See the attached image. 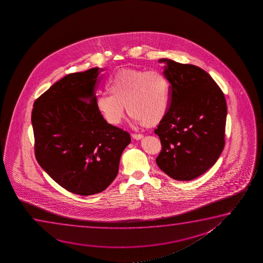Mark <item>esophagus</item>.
Instances as JSON below:
<instances>
[{"label": "esophagus", "mask_w": 263, "mask_h": 263, "mask_svg": "<svg viewBox=\"0 0 263 263\" xmlns=\"http://www.w3.org/2000/svg\"><path fill=\"white\" fill-rule=\"evenodd\" d=\"M132 137H133L134 139H136V140H141L144 137V136L141 135V134H133Z\"/></svg>", "instance_id": "esophagus-1"}]
</instances>
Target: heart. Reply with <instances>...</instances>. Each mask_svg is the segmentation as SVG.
I'll return each instance as SVG.
<instances>
[{
  "label": "heart",
  "mask_w": 263,
  "mask_h": 263,
  "mask_svg": "<svg viewBox=\"0 0 263 263\" xmlns=\"http://www.w3.org/2000/svg\"><path fill=\"white\" fill-rule=\"evenodd\" d=\"M109 94H98L95 105L105 120L119 125L125 106L134 122L146 127L157 126L169 112L171 84L157 70L123 69L108 81Z\"/></svg>",
  "instance_id": "obj_1"
}]
</instances>
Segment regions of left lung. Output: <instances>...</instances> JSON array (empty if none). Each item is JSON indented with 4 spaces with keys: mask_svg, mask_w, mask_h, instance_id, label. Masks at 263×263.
Instances as JSON below:
<instances>
[{
    "mask_svg": "<svg viewBox=\"0 0 263 263\" xmlns=\"http://www.w3.org/2000/svg\"><path fill=\"white\" fill-rule=\"evenodd\" d=\"M171 83L169 112L159 124V168L176 180H191L210 169L224 147L227 107L223 91L196 65L161 58Z\"/></svg>",
    "mask_w": 263,
    "mask_h": 263,
    "instance_id": "8db88e82",
    "label": "left lung"
}]
</instances>
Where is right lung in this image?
<instances>
[{
  "instance_id": "add662e5",
  "label": "right lung",
  "mask_w": 263,
  "mask_h": 263,
  "mask_svg": "<svg viewBox=\"0 0 263 263\" xmlns=\"http://www.w3.org/2000/svg\"><path fill=\"white\" fill-rule=\"evenodd\" d=\"M101 72L94 67L65 76L36 99L31 114L36 161L57 183L81 196L111 184L131 142L98 111Z\"/></svg>"
}]
</instances>
